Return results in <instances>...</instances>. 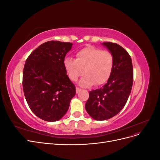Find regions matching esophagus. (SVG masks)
Masks as SVG:
<instances>
[{
  "label": "esophagus",
  "mask_w": 160,
  "mask_h": 160,
  "mask_svg": "<svg viewBox=\"0 0 160 160\" xmlns=\"http://www.w3.org/2000/svg\"><path fill=\"white\" fill-rule=\"evenodd\" d=\"M80 91H81V89H79V88H76V93H79Z\"/></svg>",
  "instance_id": "1"
}]
</instances>
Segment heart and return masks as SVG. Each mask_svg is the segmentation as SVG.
<instances>
[{
    "label": "heart",
    "mask_w": 160,
    "mask_h": 160,
    "mask_svg": "<svg viewBox=\"0 0 160 160\" xmlns=\"http://www.w3.org/2000/svg\"><path fill=\"white\" fill-rule=\"evenodd\" d=\"M76 59L66 58L63 61L67 76L76 81L82 75H85L79 85L88 88L95 84L100 86L107 83L112 73L114 59L111 53L93 46H88L76 53Z\"/></svg>",
    "instance_id": "1"
}]
</instances>
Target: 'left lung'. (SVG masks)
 <instances>
[{"instance_id":"obj_1","label":"left lung","mask_w":160,"mask_h":160,"mask_svg":"<svg viewBox=\"0 0 160 160\" xmlns=\"http://www.w3.org/2000/svg\"><path fill=\"white\" fill-rule=\"evenodd\" d=\"M111 52L114 65L110 78L102 88L89 92L85 109L92 118L103 121L119 113L126 104L132 88L133 71L132 58L117 43L103 42Z\"/></svg>"}]
</instances>
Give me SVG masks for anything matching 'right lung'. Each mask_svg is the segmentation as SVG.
<instances>
[{"mask_svg": "<svg viewBox=\"0 0 160 160\" xmlns=\"http://www.w3.org/2000/svg\"><path fill=\"white\" fill-rule=\"evenodd\" d=\"M72 45L47 41L31 53L24 67L22 88L27 102L38 118L47 122L63 117L76 93L63 65Z\"/></svg>", "mask_w": 160, "mask_h": 160, "instance_id": "1", "label": "right lung"}]
</instances>
